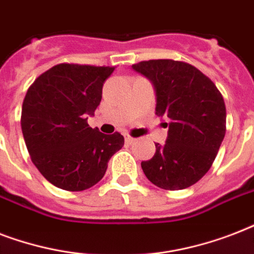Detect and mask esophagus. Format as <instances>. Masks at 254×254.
<instances>
[{
    "instance_id": "34e87169",
    "label": "esophagus",
    "mask_w": 254,
    "mask_h": 254,
    "mask_svg": "<svg viewBox=\"0 0 254 254\" xmlns=\"http://www.w3.org/2000/svg\"><path fill=\"white\" fill-rule=\"evenodd\" d=\"M134 141H135V139L133 138V137H130V135H125V142L129 143V145L134 142Z\"/></svg>"
}]
</instances>
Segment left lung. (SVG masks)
Segmentation results:
<instances>
[{"label":"left lung","mask_w":254,"mask_h":254,"mask_svg":"<svg viewBox=\"0 0 254 254\" xmlns=\"http://www.w3.org/2000/svg\"><path fill=\"white\" fill-rule=\"evenodd\" d=\"M131 68L155 91V115L169 127L165 145L142 161L146 178L163 190H183L200 181L212 166L225 135V104L212 80L196 67L171 59L139 62Z\"/></svg>","instance_id":"1"}]
</instances>
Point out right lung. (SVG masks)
Instances as JSON below:
<instances>
[{
	"label": "right lung",
	"mask_w": 254,
	"mask_h": 254,
	"mask_svg": "<svg viewBox=\"0 0 254 254\" xmlns=\"http://www.w3.org/2000/svg\"><path fill=\"white\" fill-rule=\"evenodd\" d=\"M115 67L62 64L43 72L27 89L21 127L30 158L39 173L67 191H83L103 179L108 161L124 146L116 131L88 125Z\"/></svg>",
	"instance_id": "1"
}]
</instances>
